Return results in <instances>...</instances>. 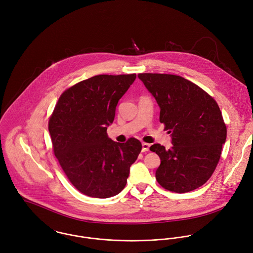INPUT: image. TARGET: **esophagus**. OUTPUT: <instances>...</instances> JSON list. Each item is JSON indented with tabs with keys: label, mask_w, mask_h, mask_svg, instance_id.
<instances>
[{
	"label": "esophagus",
	"mask_w": 253,
	"mask_h": 253,
	"mask_svg": "<svg viewBox=\"0 0 253 253\" xmlns=\"http://www.w3.org/2000/svg\"><path fill=\"white\" fill-rule=\"evenodd\" d=\"M150 146L151 145L148 144V143H142V152H147V151H149V149H150Z\"/></svg>",
	"instance_id": "esophagus-1"
}]
</instances>
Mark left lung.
I'll use <instances>...</instances> for the list:
<instances>
[{"mask_svg": "<svg viewBox=\"0 0 253 253\" xmlns=\"http://www.w3.org/2000/svg\"><path fill=\"white\" fill-rule=\"evenodd\" d=\"M138 78L161 109L160 122L171 133L170 149L150 147L161 159L156 179L165 189L180 194L201 187L215 170L227 137L216 101L180 76L144 73Z\"/></svg>", "mask_w": 253, "mask_h": 253, "instance_id": "obj_1", "label": "left lung"}]
</instances>
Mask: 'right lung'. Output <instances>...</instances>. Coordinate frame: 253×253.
<instances>
[{
    "label": "right lung",
    "instance_id": "1",
    "mask_svg": "<svg viewBox=\"0 0 253 253\" xmlns=\"http://www.w3.org/2000/svg\"><path fill=\"white\" fill-rule=\"evenodd\" d=\"M136 79L97 75L66 89L48 122L53 152L73 186L99 199L118 195L126 186L141 142H115L107 135L119 100Z\"/></svg>",
    "mask_w": 253,
    "mask_h": 253
}]
</instances>
